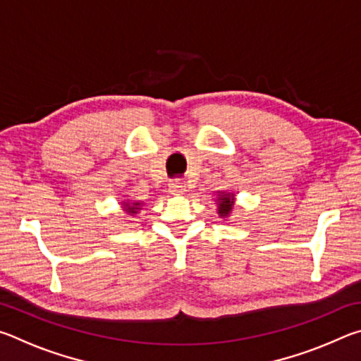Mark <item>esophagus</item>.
<instances>
[{
  "instance_id": "esophagus-1",
  "label": "esophagus",
  "mask_w": 361,
  "mask_h": 361,
  "mask_svg": "<svg viewBox=\"0 0 361 361\" xmlns=\"http://www.w3.org/2000/svg\"><path fill=\"white\" fill-rule=\"evenodd\" d=\"M169 189H170V192H172V194L180 195V194H185L186 185L180 180H173V181L169 183Z\"/></svg>"
}]
</instances>
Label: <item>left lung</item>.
I'll return each mask as SVG.
<instances>
[{"mask_svg":"<svg viewBox=\"0 0 361 361\" xmlns=\"http://www.w3.org/2000/svg\"><path fill=\"white\" fill-rule=\"evenodd\" d=\"M218 215L221 218H228L232 212V205H234V194L232 192H218Z\"/></svg>","mask_w":361,"mask_h":361,"instance_id":"8db88e82","label":"left lung"}]
</instances>
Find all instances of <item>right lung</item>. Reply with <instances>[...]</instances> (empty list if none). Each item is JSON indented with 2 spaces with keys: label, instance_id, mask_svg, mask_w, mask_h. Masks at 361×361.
<instances>
[{
  "label": "right lung",
  "instance_id": "right-lung-1",
  "mask_svg": "<svg viewBox=\"0 0 361 361\" xmlns=\"http://www.w3.org/2000/svg\"><path fill=\"white\" fill-rule=\"evenodd\" d=\"M122 209H124V212L127 213V215H137L138 210L142 209V202H138V200H133V202H130V200H127V202H122Z\"/></svg>",
  "mask_w": 361,
  "mask_h": 361
}]
</instances>
